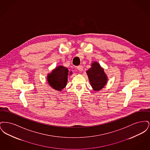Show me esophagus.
Returning <instances> with one entry per match:
<instances>
[{"label": "esophagus", "mask_w": 150, "mask_h": 150, "mask_svg": "<svg viewBox=\"0 0 150 150\" xmlns=\"http://www.w3.org/2000/svg\"><path fill=\"white\" fill-rule=\"evenodd\" d=\"M77 70H78L79 72H81L83 71V66H79L77 67Z\"/></svg>", "instance_id": "1"}]
</instances>
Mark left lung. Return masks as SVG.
<instances>
[{
    "instance_id": "left-lung-1",
    "label": "left lung",
    "mask_w": 150,
    "mask_h": 150,
    "mask_svg": "<svg viewBox=\"0 0 150 150\" xmlns=\"http://www.w3.org/2000/svg\"><path fill=\"white\" fill-rule=\"evenodd\" d=\"M86 74L94 91H100L106 84L107 75L98 62H93L91 67L86 71Z\"/></svg>"
}]
</instances>
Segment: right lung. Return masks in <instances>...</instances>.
<instances>
[{
    "mask_svg": "<svg viewBox=\"0 0 150 150\" xmlns=\"http://www.w3.org/2000/svg\"><path fill=\"white\" fill-rule=\"evenodd\" d=\"M69 70L63 66H59L47 75V81L54 89L61 91L66 86Z\"/></svg>",
    "mask_w": 150,
    "mask_h": 150,
    "instance_id": "obj_1",
    "label": "right lung"
}]
</instances>
